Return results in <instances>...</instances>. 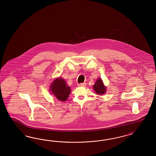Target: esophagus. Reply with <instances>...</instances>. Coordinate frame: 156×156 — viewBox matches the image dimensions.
Listing matches in <instances>:
<instances>
[{
  "mask_svg": "<svg viewBox=\"0 0 156 156\" xmlns=\"http://www.w3.org/2000/svg\"><path fill=\"white\" fill-rule=\"evenodd\" d=\"M86 85V83L84 82V83H81L80 84H79L78 86H80V87H84V86H85Z\"/></svg>",
  "mask_w": 156,
  "mask_h": 156,
  "instance_id": "esophagus-1",
  "label": "esophagus"
}]
</instances>
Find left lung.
Returning <instances> with one entry per match:
<instances>
[{
    "label": "left lung",
    "instance_id": "8db88e82",
    "mask_svg": "<svg viewBox=\"0 0 156 156\" xmlns=\"http://www.w3.org/2000/svg\"><path fill=\"white\" fill-rule=\"evenodd\" d=\"M96 94H97L102 95L105 94L106 88L104 86L103 81L101 79L98 78L95 82L94 85L93 86Z\"/></svg>",
    "mask_w": 156,
    "mask_h": 156
}]
</instances>
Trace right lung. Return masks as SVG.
I'll return each mask as SVG.
<instances>
[{
	"mask_svg": "<svg viewBox=\"0 0 156 156\" xmlns=\"http://www.w3.org/2000/svg\"><path fill=\"white\" fill-rule=\"evenodd\" d=\"M50 90L53 95L61 101H65L71 92V89L63 78H58L52 81Z\"/></svg>",
	"mask_w": 156,
	"mask_h": 156,
	"instance_id": "1",
	"label": "right lung"
}]
</instances>
